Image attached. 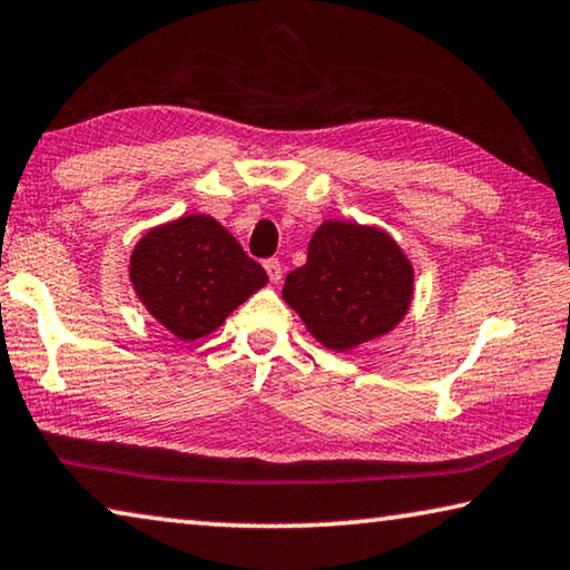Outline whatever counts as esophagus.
Here are the masks:
<instances>
[{
	"instance_id": "obj_1",
	"label": "esophagus",
	"mask_w": 570,
	"mask_h": 570,
	"mask_svg": "<svg viewBox=\"0 0 570 570\" xmlns=\"http://www.w3.org/2000/svg\"><path fill=\"white\" fill-rule=\"evenodd\" d=\"M264 268H266V274L271 278V284H278V278H282V264H278L276 258H268Z\"/></svg>"
}]
</instances>
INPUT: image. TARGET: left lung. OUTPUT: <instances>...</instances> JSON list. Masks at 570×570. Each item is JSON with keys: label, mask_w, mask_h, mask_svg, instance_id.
<instances>
[{"label": "left lung", "mask_w": 570, "mask_h": 570, "mask_svg": "<svg viewBox=\"0 0 570 570\" xmlns=\"http://www.w3.org/2000/svg\"><path fill=\"white\" fill-rule=\"evenodd\" d=\"M415 268L391 233L355 220H324L306 264L286 276L282 296L314 340L332 352L391 334L405 320Z\"/></svg>", "instance_id": "1"}]
</instances>
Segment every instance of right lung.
Here are the masks:
<instances>
[{
    "mask_svg": "<svg viewBox=\"0 0 570 570\" xmlns=\"http://www.w3.org/2000/svg\"><path fill=\"white\" fill-rule=\"evenodd\" d=\"M134 294L177 340L207 337L268 276L228 228L205 213H187L149 228L129 258Z\"/></svg>",
    "mask_w": 570,
    "mask_h": 570,
    "instance_id": "1",
    "label": "right lung"
}]
</instances>
